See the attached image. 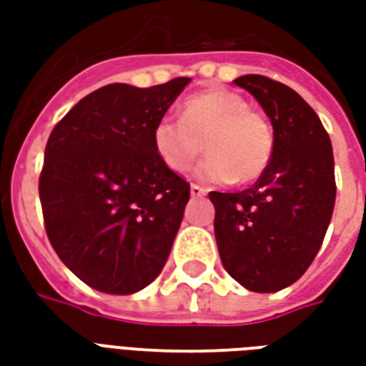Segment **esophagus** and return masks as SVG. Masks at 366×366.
Returning a JSON list of instances; mask_svg holds the SVG:
<instances>
[{"label":"esophagus","instance_id":"1","mask_svg":"<svg viewBox=\"0 0 366 366\" xmlns=\"http://www.w3.org/2000/svg\"><path fill=\"white\" fill-rule=\"evenodd\" d=\"M190 196L192 198H202V196H206V190L198 186V184H192L190 186Z\"/></svg>","mask_w":366,"mask_h":366}]
</instances>
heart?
Masks as SVG:
<instances>
[{
    "label": "heart",
    "instance_id": "obj_1",
    "mask_svg": "<svg viewBox=\"0 0 366 366\" xmlns=\"http://www.w3.org/2000/svg\"><path fill=\"white\" fill-rule=\"evenodd\" d=\"M152 149L176 174H184L209 151L196 170L209 184H251L269 168L274 152L272 129L235 92L207 90L184 102V119L162 115L152 125Z\"/></svg>",
    "mask_w": 366,
    "mask_h": 366
}]
</instances>
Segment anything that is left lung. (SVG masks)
Instances as JSON below:
<instances>
[{
	"mask_svg": "<svg viewBox=\"0 0 366 366\" xmlns=\"http://www.w3.org/2000/svg\"><path fill=\"white\" fill-rule=\"evenodd\" d=\"M261 104L272 125L269 168L243 192H209L225 270L251 292H278L304 274L330 227L335 206L333 149L317 113L298 92L267 76L235 80Z\"/></svg>",
	"mask_w": 366,
	"mask_h": 366,
	"instance_id": "left-lung-1",
	"label": "left lung"
}]
</instances>
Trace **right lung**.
<instances>
[{"mask_svg":"<svg viewBox=\"0 0 366 366\" xmlns=\"http://www.w3.org/2000/svg\"><path fill=\"white\" fill-rule=\"evenodd\" d=\"M188 84H109L52 129L39 180L44 227L60 261L94 290L135 294L167 262L190 184L160 162L151 133Z\"/></svg>","mask_w":366,"mask_h":366,"instance_id":"add662e5","label":"right lung"}]
</instances>
